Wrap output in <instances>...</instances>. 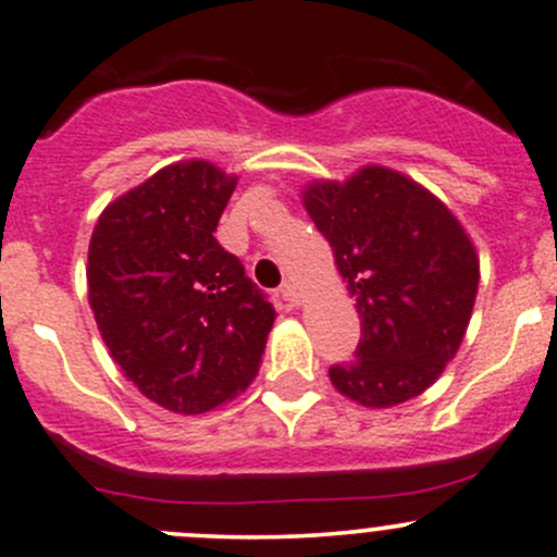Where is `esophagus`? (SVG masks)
<instances>
[{
  "label": "esophagus",
  "mask_w": 557,
  "mask_h": 557,
  "mask_svg": "<svg viewBox=\"0 0 557 557\" xmlns=\"http://www.w3.org/2000/svg\"><path fill=\"white\" fill-rule=\"evenodd\" d=\"M280 296L285 298V301L290 304V307H298V304H301V290H298V285L296 283H283V288H280Z\"/></svg>",
  "instance_id": "1"
}]
</instances>
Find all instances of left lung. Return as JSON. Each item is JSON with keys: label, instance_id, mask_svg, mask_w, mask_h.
<instances>
[{"label": "left lung", "instance_id": "1", "mask_svg": "<svg viewBox=\"0 0 557 557\" xmlns=\"http://www.w3.org/2000/svg\"><path fill=\"white\" fill-rule=\"evenodd\" d=\"M304 208L360 314L355 360L327 368L333 386L366 408L421 395L454 360L475 307L480 263L467 232L424 186L379 165L309 184Z\"/></svg>", "mask_w": 557, "mask_h": 557}]
</instances>
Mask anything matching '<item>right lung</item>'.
Returning <instances> with one entry per match:
<instances>
[{
    "instance_id": "add662e5",
    "label": "right lung",
    "mask_w": 557,
    "mask_h": 557,
    "mask_svg": "<svg viewBox=\"0 0 557 557\" xmlns=\"http://www.w3.org/2000/svg\"><path fill=\"white\" fill-rule=\"evenodd\" d=\"M237 178L205 160L162 168L92 230L87 296L125 376L173 413H205L259 373L274 307L213 237Z\"/></svg>"
}]
</instances>
